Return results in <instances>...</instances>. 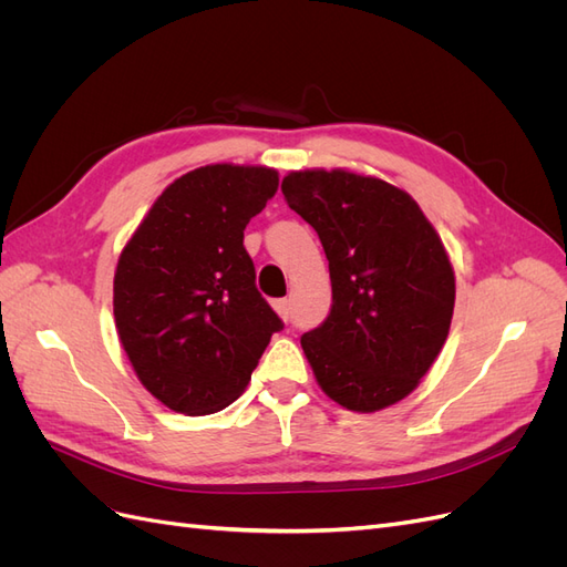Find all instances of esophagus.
<instances>
[{
    "instance_id": "1",
    "label": "esophagus",
    "mask_w": 567,
    "mask_h": 567,
    "mask_svg": "<svg viewBox=\"0 0 567 567\" xmlns=\"http://www.w3.org/2000/svg\"><path fill=\"white\" fill-rule=\"evenodd\" d=\"M271 305H274V310H277V315H279L284 321H288V317H290V302L284 298V300H274Z\"/></svg>"
}]
</instances>
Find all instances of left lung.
<instances>
[{"instance_id": "obj_1", "label": "left lung", "mask_w": 567, "mask_h": 567, "mask_svg": "<svg viewBox=\"0 0 567 567\" xmlns=\"http://www.w3.org/2000/svg\"><path fill=\"white\" fill-rule=\"evenodd\" d=\"M281 192L319 234L333 305L302 352L340 406L402 402L450 336L456 279L440 234L404 188L352 169H293Z\"/></svg>"}]
</instances>
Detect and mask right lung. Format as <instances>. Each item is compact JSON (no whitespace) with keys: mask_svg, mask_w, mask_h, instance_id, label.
<instances>
[{"mask_svg":"<svg viewBox=\"0 0 567 567\" xmlns=\"http://www.w3.org/2000/svg\"><path fill=\"white\" fill-rule=\"evenodd\" d=\"M277 188L274 167H196L165 186L117 257V338L136 379L177 414L229 406L284 329L244 248L246 225Z\"/></svg>","mask_w":567,"mask_h":567,"instance_id":"1","label":"right lung"}]
</instances>
